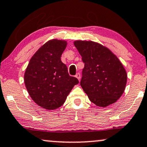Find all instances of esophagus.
Here are the masks:
<instances>
[{
  "mask_svg": "<svg viewBox=\"0 0 147 147\" xmlns=\"http://www.w3.org/2000/svg\"><path fill=\"white\" fill-rule=\"evenodd\" d=\"M75 77L77 78V79L79 80V81H80V79H81V75H80L79 73H77V75H75Z\"/></svg>",
  "mask_w": 147,
  "mask_h": 147,
  "instance_id": "obj_1",
  "label": "esophagus"
}]
</instances>
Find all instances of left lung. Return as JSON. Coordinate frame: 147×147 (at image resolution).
Masks as SVG:
<instances>
[{"mask_svg":"<svg viewBox=\"0 0 147 147\" xmlns=\"http://www.w3.org/2000/svg\"><path fill=\"white\" fill-rule=\"evenodd\" d=\"M74 45L84 63L81 86L90 101L100 107L116 102L125 91L127 72L110 49L92 40Z\"/></svg>","mask_w":147,"mask_h":147,"instance_id":"1","label":"left lung"}]
</instances>
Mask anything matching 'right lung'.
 Listing matches in <instances>:
<instances>
[{
    "mask_svg": "<svg viewBox=\"0 0 147 147\" xmlns=\"http://www.w3.org/2000/svg\"><path fill=\"white\" fill-rule=\"evenodd\" d=\"M66 45L64 40L45 42L31 57L24 73L30 96L36 105L49 111L60 107L79 83L77 78L68 75L67 66L61 61Z\"/></svg>",
    "mask_w": 147,
    "mask_h": 147,
    "instance_id": "add662e5",
    "label": "right lung"
}]
</instances>
